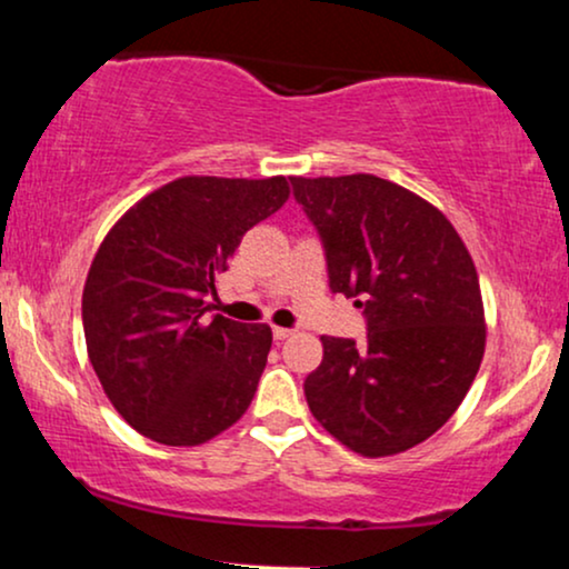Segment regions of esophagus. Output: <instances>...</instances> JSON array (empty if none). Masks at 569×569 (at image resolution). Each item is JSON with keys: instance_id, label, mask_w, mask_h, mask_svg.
Instances as JSON below:
<instances>
[{"instance_id": "esophagus-1", "label": "esophagus", "mask_w": 569, "mask_h": 569, "mask_svg": "<svg viewBox=\"0 0 569 569\" xmlns=\"http://www.w3.org/2000/svg\"><path fill=\"white\" fill-rule=\"evenodd\" d=\"M291 335H293V329H283V326H276V329H272V337L280 339V342H283V339H289Z\"/></svg>"}]
</instances>
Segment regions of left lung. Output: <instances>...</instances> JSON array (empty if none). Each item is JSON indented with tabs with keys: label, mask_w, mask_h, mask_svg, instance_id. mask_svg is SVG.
<instances>
[{
	"label": "left lung",
	"mask_w": 569,
	"mask_h": 569,
	"mask_svg": "<svg viewBox=\"0 0 569 569\" xmlns=\"http://www.w3.org/2000/svg\"><path fill=\"white\" fill-rule=\"evenodd\" d=\"M326 251L329 286L367 316V342L321 337L305 380L312 417L363 457L433 436L471 388L487 342L471 253L449 219L371 173L291 176Z\"/></svg>",
	"instance_id": "1"
}]
</instances>
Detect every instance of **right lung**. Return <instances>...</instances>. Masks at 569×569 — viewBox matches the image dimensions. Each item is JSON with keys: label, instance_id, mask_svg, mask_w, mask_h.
<instances>
[{"label": "right lung", "instance_id": "1", "mask_svg": "<svg viewBox=\"0 0 569 569\" xmlns=\"http://www.w3.org/2000/svg\"><path fill=\"white\" fill-rule=\"evenodd\" d=\"M289 200V181L184 176L109 230L82 291L88 356L130 428L198 447L243 417L272 331L211 318L217 276L253 224Z\"/></svg>", "mask_w": 569, "mask_h": 569}]
</instances>
